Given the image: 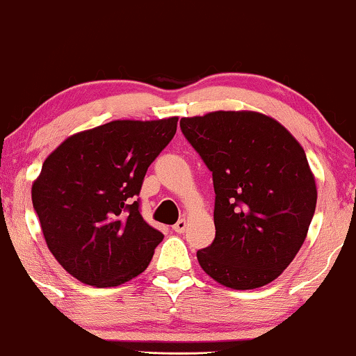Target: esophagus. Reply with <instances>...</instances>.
<instances>
[{
  "mask_svg": "<svg viewBox=\"0 0 356 356\" xmlns=\"http://www.w3.org/2000/svg\"><path fill=\"white\" fill-rule=\"evenodd\" d=\"M173 230L177 233H183L186 230V220H184V218H179V220L173 225Z\"/></svg>",
  "mask_w": 356,
  "mask_h": 356,
  "instance_id": "obj_1",
  "label": "esophagus"
}]
</instances>
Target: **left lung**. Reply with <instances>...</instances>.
Here are the masks:
<instances>
[{"label":"left lung","mask_w":356,"mask_h":356,"mask_svg":"<svg viewBox=\"0 0 356 356\" xmlns=\"http://www.w3.org/2000/svg\"><path fill=\"white\" fill-rule=\"evenodd\" d=\"M179 128L212 172L216 238L197 251L218 284L251 290L284 272L313 220L314 177L280 123L254 111L181 118Z\"/></svg>","instance_id":"left-lung-1"}]
</instances>
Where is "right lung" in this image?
Listing matches in <instances>:
<instances>
[{
  "mask_svg": "<svg viewBox=\"0 0 356 356\" xmlns=\"http://www.w3.org/2000/svg\"><path fill=\"white\" fill-rule=\"evenodd\" d=\"M177 123L111 121L67 138L43 162L33 209L48 250L77 280L116 286L149 266L163 233L144 220L138 196Z\"/></svg>",
  "mask_w": 356,
  "mask_h": 356,
  "instance_id": "1",
  "label": "right lung"
}]
</instances>
